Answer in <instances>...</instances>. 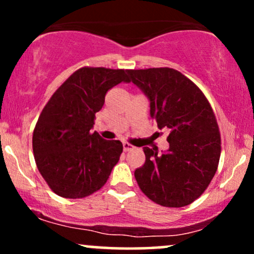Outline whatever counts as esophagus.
<instances>
[{
	"mask_svg": "<svg viewBox=\"0 0 254 254\" xmlns=\"http://www.w3.org/2000/svg\"><path fill=\"white\" fill-rule=\"evenodd\" d=\"M133 148H135V147H133L132 144L127 143V142H124V143H123V149H124V151H130V150H132Z\"/></svg>",
	"mask_w": 254,
	"mask_h": 254,
	"instance_id": "34e87169",
	"label": "esophagus"
}]
</instances>
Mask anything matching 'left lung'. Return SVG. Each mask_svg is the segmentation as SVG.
Listing matches in <instances>:
<instances>
[{"mask_svg":"<svg viewBox=\"0 0 254 254\" xmlns=\"http://www.w3.org/2000/svg\"><path fill=\"white\" fill-rule=\"evenodd\" d=\"M131 81L150 100L159 129L170 130V149L144 147L145 162L135 171L143 193L159 205L182 208L202 196L221 156V135L209 100L197 84L172 68L131 69Z\"/></svg>","mask_w":254,"mask_h":254,"instance_id":"8db88e82","label":"left lung"}]
</instances>
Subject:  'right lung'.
Wrapping results in <instances>:
<instances>
[{
	"label": "right lung",
	"instance_id": "add662e5",
	"mask_svg": "<svg viewBox=\"0 0 254 254\" xmlns=\"http://www.w3.org/2000/svg\"><path fill=\"white\" fill-rule=\"evenodd\" d=\"M129 70L82 66L66 78L44 106L33 130L38 170L49 188L64 198H84L100 190L123 151L116 139L90 132L105 95Z\"/></svg>",
	"mask_w": 254,
	"mask_h": 254
}]
</instances>
